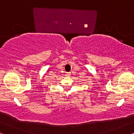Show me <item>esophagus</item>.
<instances>
[{
  "label": "esophagus",
  "mask_w": 134,
  "mask_h": 134,
  "mask_svg": "<svg viewBox=\"0 0 134 134\" xmlns=\"http://www.w3.org/2000/svg\"><path fill=\"white\" fill-rule=\"evenodd\" d=\"M66 76H70V72H67V73H66Z\"/></svg>",
  "instance_id": "1"
}]
</instances>
